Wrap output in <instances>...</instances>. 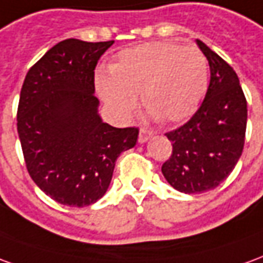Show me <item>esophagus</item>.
<instances>
[{"label":"esophagus","mask_w":263,"mask_h":263,"mask_svg":"<svg viewBox=\"0 0 263 263\" xmlns=\"http://www.w3.org/2000/svg\"><path fill=\"white\" fill-rule=\"evenodd\" d=\"M152 136L153 132L147 130V128H140V133H139V143H146Z\"/></svg>","instance_id":"1"}]
</instances>
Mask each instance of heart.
<instances>
[{
	"label": "heart",
	"instance_id": "b5f03b06",
	"mask_svg": "<svg viewBox=\"0 0 263 263\" xmlns=\"http://www.w3.org/2000/svg\"><path fill=\"white\" fill-rule=\"evenodd\" d=\"M208 86V63L193 45L150 42L119 53L110 75L100 73L96 87L117 116L141 105L161 123H180L198 109Z\"/></svg>",
	"mask_w": 263,
	"mask_h": 263
}]
</instances>
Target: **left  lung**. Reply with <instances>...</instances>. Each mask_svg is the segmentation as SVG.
Instances as JSON below:
<instances>
[{"label":"left lung","mask_w":263,"mask_h":263,"mask_svg":"<svg viewBox=\"0 0 263 263\" xmlns=\"http://www.w3.org/2000/svg\"><path fill=\"white\" fill-rule=\"evenodd\" d=\"M197 45L210 63V86L194 116L165 133L173 153L161 167L168 184L184 194L205 193L230 176L247 130V99L235 70L200 39Z\"/></svg>","instance_id":"left-lung-1"}]
</instances>
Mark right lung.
<instances>
[{
	"mask_svg": "<svg viewBox=\"0 0 263 263\" xmlns=\"http://www.w3.org/2000/svg\"><path fill=\"white\" fill-rule=\"evenodd\" d=\"M115 41L65 39L28 70L16 113L28 173L59 204L87 206L109 188L120 153L139 128L113 127L99 116L95 68Z\"/></svg>",
	"mask_w": 263,
	"mask_h": 263,
	"instance_id": "obj_1",
	"label": "right lung"
}]
</instances>
